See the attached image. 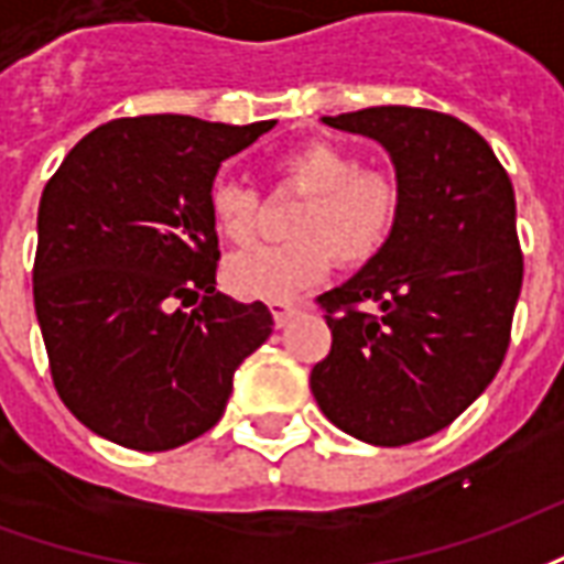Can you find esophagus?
Instances as JSON below:
<instances>
[{"mask_svg":"<svg viewBox=\"0 0 564 564\" xmlns=\"http://www.w3.org/2000/svg\"><path fill=\"white\" fill-rule=\"evenodd\" d=\"M271 317H274V326L281 329V326H286L290 319L299 314V305H293V302H271Z\"/></svg>","mask_w":564,"mask_h":564,"instance_id":"1","label":"esophagus"}]
</instances>
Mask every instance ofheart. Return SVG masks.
Returning <instances> with one entry per match:
<instances>
[{
    "label": "heart",
    "instance_id": "heart-1",
    "mask_svg": "<svg viewBox=\"0 0 564 564\" xmlns=\"http://www.w3.org/2000/svg\"><path fill=\"white\" fill-rule=\"evenodd\" d=\"M283 184L307 193L293 220L286 245H259L238 250L223 262L229 293L259 302H283L317 283L332 259L344 269H359L390 241L402 193L390 172L362 169L350 150L326 139H311L278 162ZM208 214L220 238L247 245L257 235V189L238 181H214Z\"/></svg>",
    "mask_w": 564,
    "mask_h": 564
}]
</instances>
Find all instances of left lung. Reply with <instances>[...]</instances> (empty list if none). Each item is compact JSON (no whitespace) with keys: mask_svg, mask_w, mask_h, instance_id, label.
I'll list each match as a JSON object with an SVG mask.
<instances>
[{"mask_svg":"<svg viewBox=\"0 0 564 564\" xmlns=\"http://www.w3.org/2000/svg\"><path fill=\"white\" fill-rule=\"evenodd\" d=\"M323 123L390 153L402 205L378 257L317 299L332 350L311 392L341 432L402 447L447 429L508 354L522 286L513 186L492 148L441 111L380 105Z\"/></svg>","mask_w":564,"mask_h":564,"instance_id":"obj_1","label":"left lung"}]
</instances>
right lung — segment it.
I'll list each match as a JSON object with an SVG mask.
<instances>
[{
  "mask_svg": "<svg viewBox=\"0 0 564 564\" xmlns=\"http://www.w3.org/2000/svg\"><path fill=\"white\" fill-rule=\"evenodd\" d=\"M271 127L120 117L84 135L44 186L35 317L59 399L96 435L141 453L205 435L235 368L271 335L262 302L217 293L208 214L220 162Z\"/></svg>",
  "mask_w": 564,
  "mask_h": 564,
  "instance_id": "add662e5",
  "label": "right lung"
}]
</instances>
